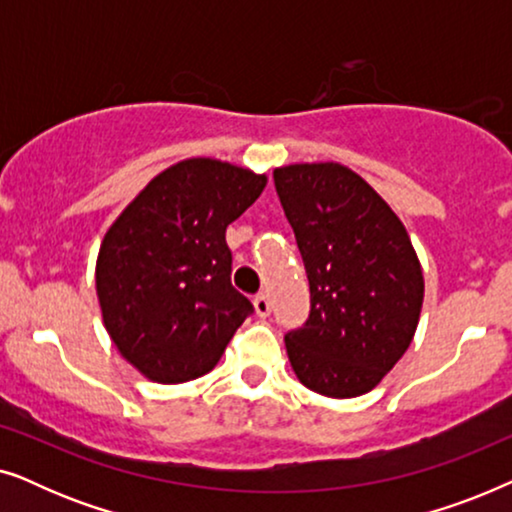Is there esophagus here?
<instances>
[{"instance_id":"1","label":"esophagus","mask_w":512,"mask_h":512,"mask_svg":"<svg viewBox=\"0 0 512 512\" xmlns=\"http://www.w3.org/2000/svg\"><path fill=\"white\" fill-rule=\"evenodd\" d=\"M254 310H256L258 317H268L270 310H272L268 293H258V296L254 298Z\"/></svg>"}]
</instances>
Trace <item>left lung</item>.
Wrapping results in <instances>:
<instances>
[{
    "label": "left lung",
    "instance_id": "8db88e82",
    "mask_svg": "<svg viewBox=\"0 0 512 512\" xmlns=\"http://www.w3.org/2000/svg\"><path fill=\"white\" fill-rule=\"evenodd\" d=\"M272 177L310 282V317L284 335L293 373L328 398L368 394L410 347L422 312L408 230L340 163L286 165Z\"/></svg>",
    "mask_w": 512,
    "mask_h": 512
}]
</instances>
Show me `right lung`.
I'll use <instances>...</instances> for the list:
<instances>
[{
    "mask_svg": "<svg viewBox=\"0 0 512 512\" xmlns=\"http://www.w3.org/2000/svg\"><path fill=\"white\" fill-rule=\"evenodd\" d=\"M268 177L188 158L153 177L104 235L95 289L111 342L160 384L207 375L254 312L230 284L226 228Z\"/></svg>",
    "mask_w": 512,
    "mask_h": 512,
    "instance_id": "obj_1",
    "label": "right lung"
}]
</instances>
